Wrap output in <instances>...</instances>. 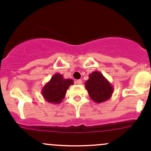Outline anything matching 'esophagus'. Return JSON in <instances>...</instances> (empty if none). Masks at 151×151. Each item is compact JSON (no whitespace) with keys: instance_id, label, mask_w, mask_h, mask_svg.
I'll return each instance as SVG.
<instances>
[{"instance_id":"34e87169","label":"esophagus","mask_w":151,"mask_h":151,"mask_svg":"<svg viewBox=\"0 0 151 151\" xmlns=\"http://www.w3.org/2000/svg\"><path fill=\"white\" fill-rule=\"evenodd\" d=\"M76 84H77V85H81L82 84V80H76Z\"/></svg>"}]
</instances>
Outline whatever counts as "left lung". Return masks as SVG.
I'll return each mask as SVG.
<instances>
[{"label":"left lung","mask_w":151,"mask_h":151,"mask_svg":"<svg viewBox=\"0 0 151 151\" xmlns=\"http://www.w3.org/2000/svg\"><path fill=\"white\" fill-rule=\"evenodd\" d=\"M85 85L89 96L98 104L109 100L113 93V86L98 71H93L89 74V79Z\"/></svg>","instance_id":"left-lung-1"}]
</instances>
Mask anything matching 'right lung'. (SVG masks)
Instances as JSON below:
<instances>
[{"mask_svg":"<svg viewBox=\"0 0 151 151\" xmlns=\"http://www.w3.org/2000/svg\"><path fill=\"white\" fill-rule=\"evenodd\" d=\"M73 84L74 81L71 79H64L62 74H55L42 88L43 98L51 104H60L64 99L68 88Z\"/></svg>","mask_w":151,"mask_h":151,"instance_id":"right-lung-1","label":"right lung"}]
</instances>
